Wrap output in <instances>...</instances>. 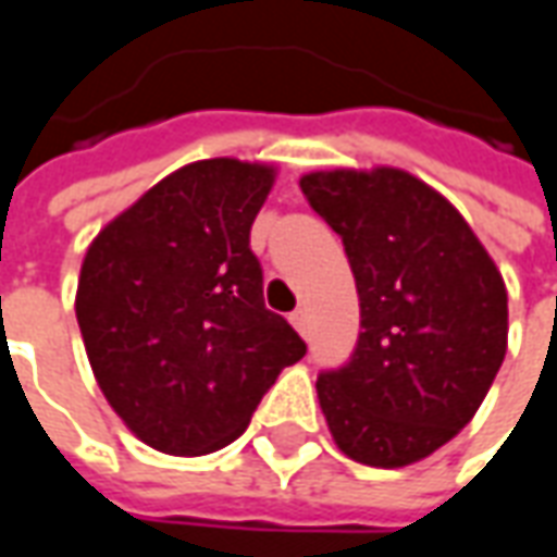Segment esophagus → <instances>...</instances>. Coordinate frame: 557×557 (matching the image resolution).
<instances>
[{
    "mask_svg": "<svg viewBox=\"0 0 557 557\" xmlns=\"http://www.w3.org/2000/svg\"><path fill=\"white\" fill-rule=\"evenodd\" d=\"M289 322L295 325V329H298V334H301V337H310V317H307L305 307H298V310H295V313L289 317Z\"/></svg>",
    "mask_w": 557,
    "mask_h": 557,
    "instance_id": "1",
    "label": "esophagus"
}]
</instances>
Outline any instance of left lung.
Here are the masks:
<instances>
[{
	"label": "left lung",
	"instance_id": "1",
	"mask_svg": "<svg viewBox=\"0 0 557 557\" xmlns=\"http://www.w3.org/2000/svg\"><path fill=\"white\" fill-rule=\"evenodd\" d=\"M310 208L344 240L361 332L317 395L341 453L404 468L480 410L507 356V286L465 216L400 169L313 171Z\"/></svg>",
	"mask_w": 557,
	"mask_h": 557
}]
</instances>
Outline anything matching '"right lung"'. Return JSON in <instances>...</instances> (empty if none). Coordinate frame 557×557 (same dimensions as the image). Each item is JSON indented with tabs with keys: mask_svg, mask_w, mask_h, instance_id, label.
<instances>
[{
	"mask_svg": "<svg viewBox=\"0 0 557 557\" xmlns=\"http://www.w3.org/2000/svg\"><path fill=\"white\" fill-rule=\"evenodd\" d=\"M274 169L184 165L89 244L75 313L87 359L132 434L169 455L238 441L277 373L307 352L262 298L250 228Z\"/></svg>",
	"mask_w": 557,
	"mask_h": 557,
	"instance_id": "right-lung-1",
	"label": "right lung"
}]
</instances>
